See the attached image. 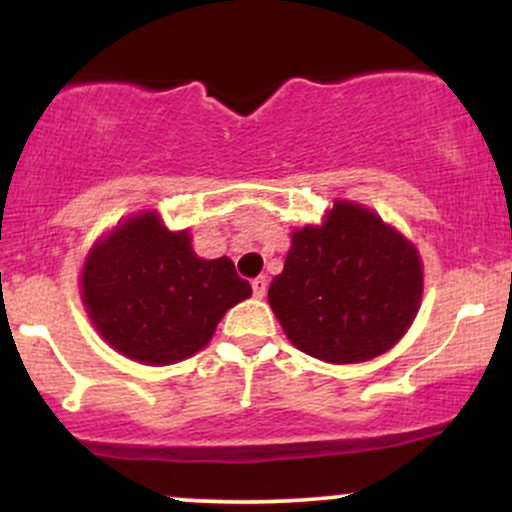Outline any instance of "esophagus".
Segmentation results:
<instances>
[{"mask_svg": "<svg viewBox=\"0 0 512 512\" xmlns=\"http://www.w3.org/2000/svg\"><path fill=\"white\" fill-rule=\"evenodd\" d=\"M252 293H255L257 298H264V293H267V276H257V279H252Z\"/></svg>", "mask_w": 512, "mask_h": 512, "instance_id": "obj_1", "label": "esophagus"}]
</instances>
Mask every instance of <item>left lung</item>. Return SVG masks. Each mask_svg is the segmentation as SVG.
I'll return each instance as SVG.
<instances>
[{
    "instance_id": "8db88e82",
    "label": "left lung",
    "mask_w": 512,
    "mask_h": 512,
    "mask_svg": "<svg viewBox=\"0 0 512 512\" xmlns=\"http://www.w3.org/2000/svg\"><path fill=\"white\" fill-rule=\"evenodd\" d=\"M421 291L424 267L414 245L366 207L334 202L322 226L293 231L269 305L303 354L361 363L404 337Z\"/></svg>"
}]
</instances>
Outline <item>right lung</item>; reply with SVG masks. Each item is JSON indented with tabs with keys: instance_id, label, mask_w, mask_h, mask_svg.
I'll use <instances>...</instances> for the list:
<instances>
[{
	"instance_id": "add662e5",
	"label": "right lung",
	"mask_w": 512,
	"mask_h": 512,
	"mask_svg": "<svg viewBox=\"0 0 512 512\" xmlns=\"http://www.w3.org/2000/svg\"><path fill=\"white\" fill-rule=\"evenodd\" d=\"M250 293L228 257H197L190 233L168 231L154 211L98 240L81 274L93 327L122 356L151 366L197 354L223 313Z\"/></svg>"
}]
</instances>
